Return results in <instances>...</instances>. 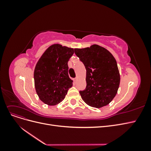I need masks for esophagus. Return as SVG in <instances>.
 <instances>
[{"label": "esophagus", "instance_id": "34e87169", "mask_svg": "<svg viewBox=\"0 0 151 151\" xmlns=\"http://www.w3.org/2000/svg\"><path fill=\"white\" fill-rule=\"evenodd\" d=\"M73 80H74V83H76V82H77V77H76V78H74V79H73Z\"/></svg>", "mask_w": 151, "mask_h": 151}]
</instances>
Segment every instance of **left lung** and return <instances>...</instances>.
Instances as JSON below:
<instances>
[{
	"label": "left lung",
	"instance_id": "1",
	"mask_svg": "<svg viewBox=\"0 0 151 151\" xmlns=\"http://www.w3.org/2000/svg\"><path fill=\"white\" fill-rule=\"evenodd\" d=\"M74 52L86 70V88L79 92L82 99L92 107L106 106L115 98L120 82L115 57L108 50L98 45L74 48Z\"/></svg>",
	"mask_w": 151,
	"mask_h": 151
}]
</instances>
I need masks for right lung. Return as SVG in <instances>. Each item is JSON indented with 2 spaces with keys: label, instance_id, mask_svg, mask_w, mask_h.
I'll list each match as a JSON object with an SVG mask.
<instances>
[{
  "label": "right lung",
  "instance_id": "right-lung-1",
  "mask_svg": "<svg viewBox=\"0 0 151 151\" xmlns=\"http://www.w3.org/2000/svg\"><path fill=\"white\" fill-rule=\"evenodd\" d=\"M74 48L54 44L49 47L35 66L36 92L45 104L54 106L64 99L73 81L68 74V62Z\"/></svg>",
  "mask_w": 151,
  "mask_h": 151
}]
</instances>
